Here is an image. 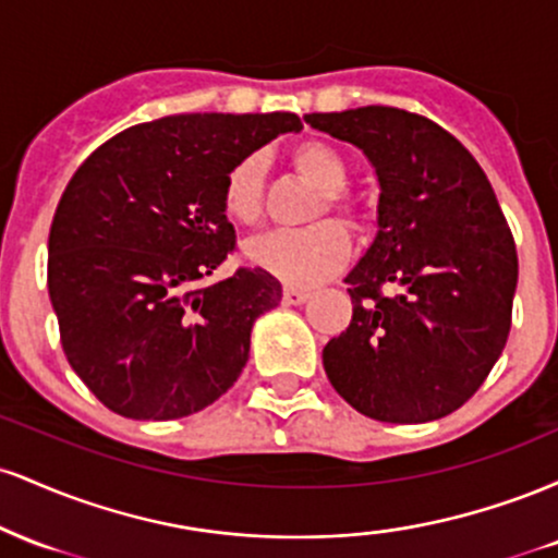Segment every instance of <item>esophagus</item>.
<instances>
[{"label": "esophagus", "mask_w": 558, "mask_h": 558, "mask_svg": "<svg viewBox=\"0 0 558 558\" xmlns=\"http://www.w3.org/2000/svg\"><path fill=\"white\" fill-rule=\"evenodd\" d=\"M306 299H310V291H301V288H293V286L283 288V304H288V306L304 304Z\"/></svg>", "instance_id": "34e87169"}]
</instances>
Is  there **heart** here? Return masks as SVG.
Instances as JSON below:
<instances>
[{
	"label": "heart",
	"instance_id": "obj_1",
	"mask_svg": "<svg viewBox=\"0 0 558 558\" xmlns=\"http://www.w3.org/2000/svg\"><path fill=\"white\" fill-rule=\"evenodd\" d=\"M293 168L304 181L323 191L315 217L325 209H332L349 228H360L364 222V207L360 198L343 191L349 178V165L336 149L319 141L301 144L293 151ZM265 162L252 155L235 162L222 185V207L230 220L241 226H257L265 209ZM351 243L345 230L338 222L323 220L304 230H278L262 239L246 243V259L286 286L310 288L323 283L345 265Z\"/></svg>",
	"mask_w": 558,
	"mask_h": 558
}]
</instances>
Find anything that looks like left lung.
I'll use <instances>...</instances> for the list:
<instances>
[{
    "label": "left lung",
    "mask_w": 558,
    "mask_h": 558,
    "mask_svg": "<svg viewBox=\"0 0 558 558\" xmlns=\"http://www.w3.org/2000/svg\"><path fill=\"white\" fill-rule=\"evenodd\" d=\"M304 120L362 149L380 189L375 239L345 275L354 317L323 349L330 386L364 417H446L483 386L511 328L517 248L488 175L422 114L373 105Z\"/></svg>",
    "instance_id": "left-lung-1"
}]
</instances>
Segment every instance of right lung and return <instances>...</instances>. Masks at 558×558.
I'll return each mask as SVG.
<instances>
[{
  "label": "right lung",
  "mask_w": 558,
  "mask_h": 558,
  "mask_svg": "<svg viewBox=\"0 0 558 558\" xmlns=\"http://www.w3.org/2000/svg\"><path fill=\"white\" fill-rule=\"evenodd\" d=\"M299 131L291 112L170 114L118 133L70 178L49 230V299L70 367L107 409L181 420L239 380L283 288L259 267L196 286L235 246L230 168Z\"/></svg>",
  "instance_id": "obj_1"
}]
</instances>
